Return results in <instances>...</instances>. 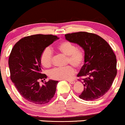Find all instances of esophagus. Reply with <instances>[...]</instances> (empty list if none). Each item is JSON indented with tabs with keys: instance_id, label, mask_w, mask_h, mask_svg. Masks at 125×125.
<instances>
[{
	"instance_id": "esophagus-1",
	"label": "esophagus",
	"mask_w": 125,
	"mask_h": 125,
	"mask_svg": "<svg viewBox=\"0 0 125 125\" xmlns=\"http://www.w3.org/2000/svg\"><path fill=\"white\" fill-rule=\"evenodd\" d=\"M68 82L69 83H71V84H74V83H75V81H69Z\"/></svg>"
}]
</instances>
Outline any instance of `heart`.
Segmentation results:
<instances>
[{
    "label": "heart",
    "instance_id": "1",
    "mask_svg": "<svg viewBox=\"0 0 125 125\" xmlns=\"http://www.w3.org/2000/svg\"><path fill=\"white\" fill-rule=\"evenodd\" d=\"M57 50L61 53L67 56V63L76 68H79L83 64L84 54L82 50L77 49L73 43L65 41L57 46ZM41 62L45 67H49L52 63V52L49 48L44 49L41 56ZM74 68L71 66L63 68H55L50 71L49 76L54 80H69L74 75Z\"/></svg>",
    "mask_w": 125,
    "mask_h": 125
}]
</instances>
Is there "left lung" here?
I'll list each match as a JSON object with an SVG mask.
<instances>
[{
  "label": "left lung",
  "mask_w": 125,
  "mask_h": 125,
  "mask_svg": "<svg viewBox=\"0 0 125 125\" xmlns=\"http://www.w3.org/2000/svg\"><path fill=\"white\" fill-rule=\"evenodd\" d=\"M67 41L78 44L84 52V64L77 74L82 77L84 100L100 98L108 91L117 74L116 58L109 44L96 34L85 31L64 35Z\"/></svg>",
  "instance_id": "1"
}]
</instances>
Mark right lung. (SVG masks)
I'll use <instances>...</instances> for the list:
<instances>
[{
    "label": "right lung",
    "instance_id": "right-lung-1",
    "mask_svg": "<svg viewBox=\"0 0 125 125\" xmlns=\"http://www.w3.org/2000/svg\"><path fill=\"white\" fill-rule=\"evenodd\" d=\"M58 39L56 36L41 34L25 37L15 44L10 54L11 80L21 96L31 104H48L55 94L58 81L49 80L41 86L39 81L47 78L42 73V53Z\"/></svg>",
    "mask_w": 125,
    "mask_h": 125
}]
</instances>
